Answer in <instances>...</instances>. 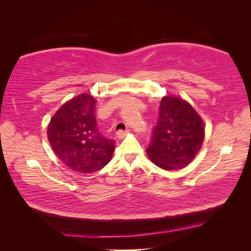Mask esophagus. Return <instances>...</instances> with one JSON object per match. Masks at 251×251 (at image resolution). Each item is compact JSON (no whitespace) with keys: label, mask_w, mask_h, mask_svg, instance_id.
Here are the masks:
<instances>
[{"label":"esophagus","mask_w":251,"mask_h":251,"mask_svg":"<svg viewBox=\"0 0 251 251\" xmlns=\"http://www.w3.org/2000/svg\"><path fill=\"white\" fill-rule=\"evenodd\" d=\"M129 133V129L127 128V129H125V130H123V129H121V130H118L117 133H116V135H117V137L118 138H124L125 136H126V134H128Z\"/></svg>","instance_id":"1"}]
</instances>
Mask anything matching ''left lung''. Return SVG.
<instances>
[{"mask_svg": "<svg viewBox=\"0 0 251 251\" xmlns=\"http://www.w3.org/2000/svg\"><path fill=\"white\" fill-rule=\"evenodd\" d=\"M203 137V123L196 110L181 99L166 96L161 99L146 151L156 166L165 171L181 169L192 163Z\"/></svg>", "mask_w": 251, "mask_h": 251, "instance_id": "obj_1", "label": "left lung"}]
</instances>
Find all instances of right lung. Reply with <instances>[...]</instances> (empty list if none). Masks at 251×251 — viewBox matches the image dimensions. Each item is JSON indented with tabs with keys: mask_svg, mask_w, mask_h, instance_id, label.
<instances>
[{
	"mask_svg": "<svg viewBox=\"0 0 251 251\" xmlns=\"http://www.w3.org/2000/svg\"><path fill=\"white\" fill-rule=\"evenodd\" d=\"M96 100L82 94L65 103L53 116L48 137L56 156L78 173H94L108 164L115 141L100 134L95 117Z\"/></svg>",
	"mask_w": 251,
	"mask_h": 251,
	"instance_id": "obj_1",
	"label": "right lung"
}]
</instances>
